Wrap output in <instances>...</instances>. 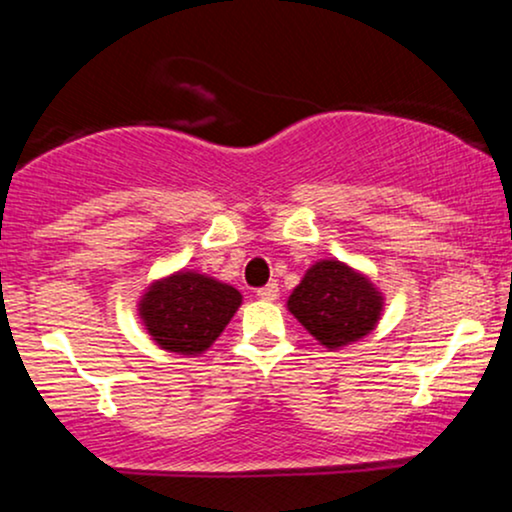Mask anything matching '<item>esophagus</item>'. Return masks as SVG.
<instances>
[{
  "label": "esophagus",
  "instance_id": "esophagus-1",
  "mask_svg": "<svg viewBox=\"0 0 512 512\" xmlns=\"http://www.w3.org/2000/svg\"><path fill=\"white\" fill-rule=\"evenodd\" d=\"M257 298H262V301H276V298H279V284L272 281V284L257 289Z\"/></svg>",
  "mask_w": 512,
  "mask_h": 512
}]
</instances>
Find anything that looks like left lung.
I'll list each match as a JSON object with an SVG mask.
<instances>
[{"label": "left lung", "mask_w": 512, "mask_h": 512, "mask_svg": "<svg viewBox=\"0 0 512 512\" xmlns=\"http://www.w3.org/2000/svg\"><path fill=\"white\" fill-rule=\"evenodd\" d=\"M289 310L327 349L358 342L378 325L383 296L339 260L315 262L289 296Z\"/></svg>", "instance_id": "obj_1"}]
</instances>
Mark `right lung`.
Instances as JSON below:
<instances>
[{"label":"right lung","mask_w":512,"mask_h":512,"mask_svg":"<svg viewBox=\"0 0 512 512\" xmlns=\"http://www.w3.org/2000/svg\"><path fill=\"white\" fill-rule=\"evenodd\" d=\"M240 301L243 296L233 286L197 272H178L149 286L139 315L161 349L197 356L216 342Z\"/></svg>","instance_id":"add662e5"}]
</instances>
